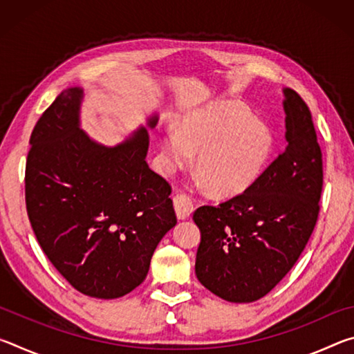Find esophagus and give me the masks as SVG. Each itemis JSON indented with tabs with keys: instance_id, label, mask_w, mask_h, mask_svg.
I'll return each instance as SVG.
<instances>
[{
	"instance_id": "34e87169",
	"label": "esophagus",
	"mask_w": 354,
	"mask_h": 354,
	"mask_svg": "<svg viewBox=\"0 0 354 354\" xmlns=\"http://www.w3.org/2000/svg\"><path fill=\"white\" fill-rule=\"evenodd\" d=\"M173 206H175L176 217L179 220H185L194 211V203H192L190 196L185 194H178L175 198H173Z\"/></svg>"
}]
</instances>
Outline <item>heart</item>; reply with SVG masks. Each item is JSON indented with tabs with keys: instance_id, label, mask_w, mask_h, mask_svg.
Here are the masks:
<instances>
[{
	"instance_id": "1",
	"label": "heart",
	"mask_w": 354,
	"mask_h": 354,
	"mask_svg": "<svg viewBox=\"0 0 354 354\" xmlns=\"http://www.w3.org/2000/svg\"><path fill=\"white\" fill-rule=\"evenodd\" d=\"M273 129L237 101H212L179 118L178 131L160 137L162 169L173 173L192 164L214 195L231 198L257 183L270 165Z\"/></svg>"
}]
</instances>
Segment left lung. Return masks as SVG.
<instances>
[{
    "label": "left lung",
    "instance_id": "left-lung-1",
    "mask_svg": "<svg viewBox=\"0 0 354 354\" xmlns=\"http://www.w3.org/2000/svg\"><path fill=\"white\" fill-rule=\"evenodd\" d=\"M283 92L284 151L242 195L194 212L196 278L231 303L266 297L295 266L319 217L323 164L313 115L295 91Z\"/></svg>",
    "mask_w": 354,
    "mask_h": 354
}]
</instances>
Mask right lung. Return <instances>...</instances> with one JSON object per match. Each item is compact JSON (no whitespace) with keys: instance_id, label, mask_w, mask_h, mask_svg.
<instances>
[{"instance_id":"1","label":"right lung","mask_w":354,"mask_h":354,"mask_svg":"<svg viewBox=\"0 0 354 354\" xmlns=\"http://www.w3.org/2000/svg\"><path fill=\"white\" fill-rule=\"evenodd\" d=\"M82 98L81 87L67 88L34 127L26 209L57 272L84 295L112 299L143 283L176 215L170 184L145 160L147 128L115 147L101 145L80 127ZM156 123L158 115L147 122Z\"/></svg>"}]
</instances>
